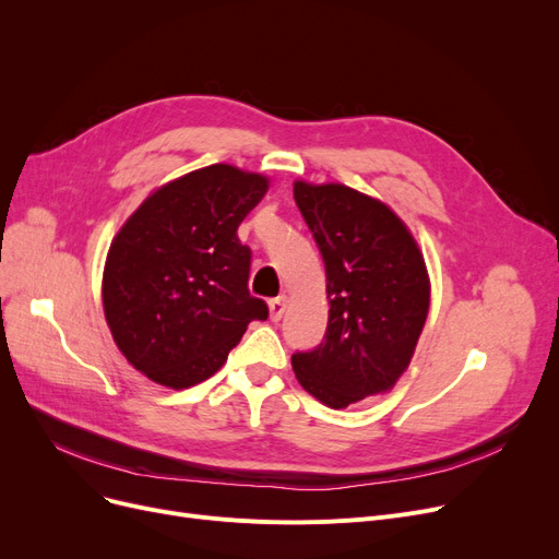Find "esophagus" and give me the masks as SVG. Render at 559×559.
<instances>
[{
	"label": "esophagus",
	"instance_id": "34e87169",
	"mask_svg": "<svg viewBox=\"0 0 559 559\" xmlns=\"http://www.w3.org/2000/svg\"><path fill=\"white\" fill-rule=\"evenodd\" d=\"M287 308V297H276L270 301V317L272 321H278Z\"/></svg>",
	"mask_w": 559,
	"mask_h": 559
}]
</instances>
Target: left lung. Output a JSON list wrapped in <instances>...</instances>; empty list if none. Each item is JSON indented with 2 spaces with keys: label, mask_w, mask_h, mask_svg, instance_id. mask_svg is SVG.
<instances>
[{
  "label": "left lung",
  "mask_w": 559,
  "mask_h": 559,
  "mask_svg": "<svg viewBox=\"0 0 559 559\" xmlns=\"http://www.w3.org/2000/svg\"><path fill=\"white\" fill-rule=\"evenodd\" d=\"M295 201L324 258L331 308L324 342L292 356V369L308 394L342 409L396 385L426 324L430 278L388 203L308 181H295Z\"/></svg>",
  "instance_id": "obj_1"
}]
</instances>
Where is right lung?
Wrapping results in <instances>:
<instances>
[{
  "label": "right lung",
  "instance_id": "obj_1",
  "mask_svg": "<svg viewBox=\"0 0 559 559\" xmlns=\"http://www.w3.org/2000/svg\"><path fill=\"white\" fill-rule=\"evenodd\" d=\"M267 190V176L209 165L154 190L117 230L102 278L106 324L154 383L183 390L211 378L251 321L267 319L238 238Z\"/></svg>",
  "mask_w": 559,
  "mask_h": 559
}]
</instances>
